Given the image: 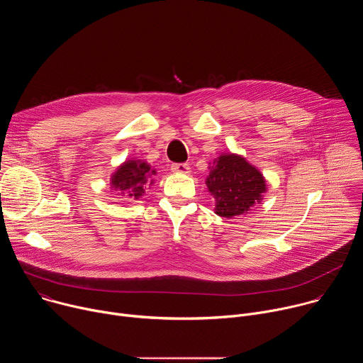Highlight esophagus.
Segmentation results:
<instances>
[{
	"mask_svg": "<svg viewBox=\"0 0 363 363\" xmlns=\"http://www.w3.org/2000/svg\"><path fill=\"white\" fill-rule=\"evenodd\" d=\"M171 169H172V172H175V174H189V165L188 164H174L172 167H171Z\"/></svg>",
	"mask_w": 363,
	"mask_h": 363,
	"instance_id": "1",
	"label": "esophagus"
}]
</instances>
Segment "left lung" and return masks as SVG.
I'll return each instance as SVG.
<instances>
[{
  "label": "left lung",
  "mask_w": 363,
  "mask_h": 363,
  "mask_svg": "<svg viewBox=\"0 0 363 363\" xmlns=\"http://www.w3.org/2000/svg\"><path fill=\"white\" fill-rule=\"evenodd\" d=\"M205 184L216 199V214L224 218L248 214L267 189L263 174L235 153L220 155Z\"/></svg>",
  "instance_id": "left-lung-1"
}]
</instances>
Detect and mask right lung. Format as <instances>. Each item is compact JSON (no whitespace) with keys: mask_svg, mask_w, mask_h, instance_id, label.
<instances>
[{"mask_svg":"<svg viewBox=\"0 0 363 363\" xmlns=\"http://www.w3.org/2000/svg\"><path fill=\"white\" fill-rule=\"evenodd\" d=\"M155 174L157 171L150 169V165L145 161L129 160L113 172L111 185L126 199H139L145 194L147 181H150L147 185L153 184V179L149 178Z\"/></svg>","mask_w":363,"mask_h":363,"instance_id":"1","label":"right lung"}]
</instances>
